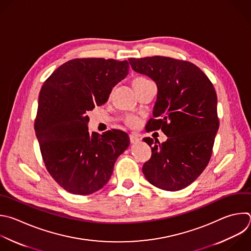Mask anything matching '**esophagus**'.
Wrapping results in <instances>:
<instances>
[{"instance_id": "obj_1", "label": "esophagus", "mask_w": 251, "mask_h": 251, "mask_svg": "<svg viewBox=\"0 0 251 251\" xmlns=\"http://www.w3.org/2000/svg\"><path fill=\"white\" fill-rule=\"evenodd\" d=\"M129 138H130V142H131V144H136V143H138V142H140V141H141L140 136H139V135H137V134H131V135L129 136Z\"/></svg>"}]
</instances>
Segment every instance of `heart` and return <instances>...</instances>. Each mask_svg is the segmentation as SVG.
<instances>
[{
	"label": "heart",
	"instance_id": "b5f03b06",
	"mask_svg": "<svg viewBox=\"0 0 251 251\" xmlns=\"http://www.w3.org/2000/svg\"><path fill=\"white\" fill-rule=\"evenodd\" d=\"M147 81H150L148 78L144 77V76H139V77H136L134 80H133V86L134 85H138V83H143V82H147ZM125 123L130 126V127H135L138 123H139V119L136 117V116H133V115H129L126 117L125 119Z\"/></svg>",
	"mask_w": 251,
	"mask_h": 251
}]
</instances>
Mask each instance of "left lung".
I'll return each instance as SVG.
<instances>
[{"label": "left lung", "instance_id": "8db88e82", "mask_svg": "<svg viewBox=\"0 0 251 251\" xmlns=\"http://www.w3.org/2000/svg\"><path fill=\"white\" fill-rule=\"evenodd\" d=\"M132 69L157 87L149 130L168 140L151 147L143 174L153 186L177 191L190 185L207 166L219 130L217 94L208 76L194 64L170 57L130 58ZM151 146L153 140L145 138Z\"/></svg>", "mask_w": 251, "mask_h": 251}]
</instances>
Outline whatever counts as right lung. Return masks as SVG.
<instances>
[{
  "label": "right lung",
  "instance_id": "1",
  "mask_svg": "<svg viewBox=\"0 0 251 251\" xmlns=\"http://www.w3.org/2000/svg\"><path fill=\"white\" fill-rule=\"evenodd\" d=\"M129 73L127 61L83 58L68 61L44 81L38 99L35 134L46 169L72 194L89 195L110 179L128 135L109 130L90 134L87 112L104 104Z\"/></svg>",
  "mask_w": 251,
  "mask_h": 251
}]
</instances>
